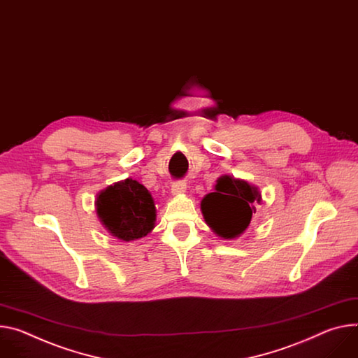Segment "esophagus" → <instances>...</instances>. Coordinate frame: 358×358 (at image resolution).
I'll list each match as a JSON object with an SVG mask.
<instances>
[{
	"mask_svg": "<svg viewBox=\"0 0 358 358\" xmlns=\"http://www.w3.org/2000/svg\"><path fill=\"white\" fill-rule=\"evenodd\" d=\"M187 189V184L184 181H176L171 187V192L174 196H180V194H184Z\"/></svg>",
	"mask_w": 358,
	"mask_h": 358,
	"instance_id": "1",
	"label": "esophagus"
}]
</instances>
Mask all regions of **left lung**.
I'll return each mask as SVG.
<instances>
[{
    "label": "left lung",
    "mask_w": 358,
    "mask_h": 358,
    "mask_svg": "<svg viewBox=\"0 0 358 358\" xmlns=\"http://www.w3.org/2000/svg\"><path fill=\"white\" fill-rule=\"evenodd\" d=\"M257 203H262V192L255 185L222 176L217 180L215 191L201 200V213L217 236L231 240L247 230Z\"/></svg>",
    "instance_id": "left-lung-1"
}]
</instances>
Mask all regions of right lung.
Segmentation results:
<instances>
[{"label": "right lung", "mask_w": 358, "mask_h": 358, "mask_svg": "<svg viewBox=\"0 0 358 358\" xmlns=\"http://www.w3.org/2000/svg\"><path fill=\"white\" fill-rule=\"evenodd\" d=\"M96 215L107 231L121 240L145 237L155 227V206L150 191L133 178L115 182L96 196Z\"/></svg>", "instance_id": "obj_1"}]
</instances>
